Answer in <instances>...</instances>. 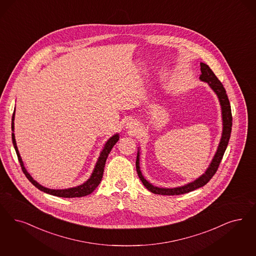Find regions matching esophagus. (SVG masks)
Instances as JSON below:
<instances>
[{
    "instance_id": "34e87169",
    "label": "esophagus",
    "mask_w": 256,
    "mask_h": 256,
    "mask_svg": "<svg viewBox=\"0 0 256 256\" xmlns=\"http://www.w3.org/2000/svg\"><path fill=\"white\" fill-rule=\"evenodd\" d=\"M126 126V128H128V130H133V132H135V130H136V128H137L136 123H135V122H133V121H130V122H128Z\"/></svg>"
}]
</instances>
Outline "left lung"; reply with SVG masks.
I'll return each mask as SVG.
<instances>
[{"instance_id":"1","label":"left lung","mask_w":256,"mask_h":256,"mask_svg":"<svg viewBox=\"0 0 256 256\" xmlns=\"http://www.w3.org/2000/svg\"><path fill=\"white\" fill-rule=\"evenodd\" d=\"M200 72H202V74L200 76V80L204 82H207L209 84L212 90L216 92V94L218 97V100L220 103L223 130H222V136H221L218 148V150H216L214 158L212 160L209 168H207V170L205 171V173L203 175L198 178L196 180H194V182H189L186 186H180L176 188H160L157 186H152L150 182H148L142 175L141 170H140V162H140V152L138 151L137 159H136V170H137L138 176L140 178L142 184L146 186V188L148 189L150 192H152L154 194H168V196L186 194V193H189L200 187L205 186L218 171V168L220 166V164L222 157L224 155V152L227 148L230 137L232 124V117L229 98H228V96L226 94V90L223 87L222 83L216 76V74L212 72V70L210 69V67L207 64L202 63V62L200 63Z\"/></svg>"}]
</instances>
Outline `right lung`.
<instances>
[{"instance_id":"1","label":"right lung","mask_w":256,"mask_h":256,"mask_svg":"<svg viewBox=\"0 0 256 256\" xmlns=\"http://www.w3.org/2000/svg\"><path fill=\"white\" fill-rule=\"evenodd\" d=\"M14 118H15V110L13 112V115H12V124H11L12 132H14ZM118 140H119V134L117 133L106 141V144L104 146V148L101 151L100 156L97 160L96 164V168L94 169V172L92 173V176H90V178L86 182H84L81 186L72 187V188L56 190V189H49V188H46L44 186H40V184H38L36 182L32 176H30V174L27 172L26 169L24 168V162H22V160L20 158V155L18 153V146H17L16 140H15V135H14V133H12V142H13L14 148L16 150V153H17V156H18L20 164L22 166V172L24 173L26 176L29 180V182L33 186H35L38 189H40V191H44V193L53 194L56 196H60V198H81V196H87V194L92 193L96 190L97 186H99V184L102 180L106 158H108L110 150H112L114 146L118 142Z\"/></svg>"}]
</instances>
